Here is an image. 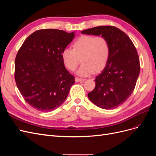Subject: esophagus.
<instances>
[{
	"label": "esophagus",
	"mask_w": 156,
	"mask_h": 156,
	"mask_svg": "<svg viewBox=\"0 0 156 156\" xmlns=\"http://www.w3.org/2000/svg\"><path fill=\"white\" fill-rule=\"evenodd\" d=\"M75 82L77 83V82H80V81H85V79L79 78V77H75Z\"/></svg>",
	"instance_id": "esophagus-1"
}]
</instances>
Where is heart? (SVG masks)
<instances>
[{"label": "heart", "instance_id": "b5f03b06", "mask_svg": "<svg viewBox=\"0 0 156 156\" xmlns=\"http://www.w3.org/2000/svg\"><path fill=\"white\" fill-rule=\"evenodd\" d=\"M73 49L66 48L62 52V61L69 70L73 72L82 61L77 73L87 77L98 73L105 67L110 56V45L104 37L83 35L74 41Z\"/></svg>", "mask_w": 156, "mask_h": 156}]
</instances>
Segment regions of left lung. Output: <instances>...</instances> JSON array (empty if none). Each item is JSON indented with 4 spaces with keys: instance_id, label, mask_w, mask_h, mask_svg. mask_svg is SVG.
I'll return each instance as SVG.
<instances>
[{
    "instance_id": "1",
    "label": "left lung",
    "mask_w": 156,
    "mask_h": 156,
    "mask_svg": "<svg viewBox=\"0 0 156 156\" xmlns=\"http://www.w3.org/2000/svg\"><path fill=\"white\" fill-rule=\"evenodd\" d=\"M82 34L101 36L108 40L110 56L102 72L96 77V86L88 97L98 107L115 108L128 98L140 73L137 51L126 33L113 26H99Z\"/></svg>"
}]
</instances>
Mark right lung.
<instances>
[{
    "mask_svg": "<svg viewBox=\"0 0 156 156\" xmlns=\"http://www.w3.org/2000/svg\"><path fill=\"white\" fill-rule=\"evenodd\" d=\"M75 37L74 32L41 29L23 42L15 60V80L27 103L42 112L62 104L75 83L65 68L62 52Z\"/></svg>",
    "mask_w": 156,
    "mask_h": 156,
    "instance_id": "1",
    "label": "right lung"
}]
</instances>
